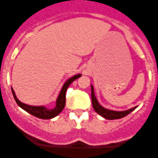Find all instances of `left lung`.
Returning <instances> with one entry per match:
<instances>
[{"label":"left lung","instance_id":"8db88e82","mask_svg":"<svg viewBox=\"0 0 158 158\" xmlns=\"http://www.w3.org/2000/svg\"><path fill=\"white\" fill-rule=\"evenodd\" d=\"M91 89H92V102L93 109L97 113H98V114H99L100 115L104 117L105 118L109 119V120L122 118L128 115L129 113L131 112L132 111H134V110L137 108V106H135V107L132 108V109L129 110H127V111H111V110L105 109V108H103L102 106H101L99 104H98V101H97L96 98H95V94H94V89H93V87H92V85H91Z\"/></svg>","mask_w":158,"mask_h":158}]
</instances>
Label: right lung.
Listing matches in <instances>:
<instances>
[{
  "label": "right lung",
  "instance_id": "obj_1",
  "mask_svg": "<svg viewBox=\"0 0 158 158\" xmlns=\"http://www.w3.org/2000/svg\"><path fill=\"white\" fill-rule=\"evenodd\" d=\"M81 76V74L76 75V76H73L70 79H68L65 84L63 85V88H62L61 92H60V95H59L58 98L56 100V107L52 109H47L44 106H28V105L24 104V103H22L21 102L19 101L17 99V98L16 97L15 93H14V91L12 89V93L14 95V98L15 99L17 104L20 106L21 109L25 110L26 111H27L28 113L31 114L32 115L35 116L36 118H39L41 119H50L52 118L56 117V115H58L63 109H64L65 104H66V92L67 90L68 87L69 86L70 84L73 82L74 80L77 79L78 78H79Z\"/></svg>",
  "mask_w": 158,
  "mask_h": 158
}]
</instances>
